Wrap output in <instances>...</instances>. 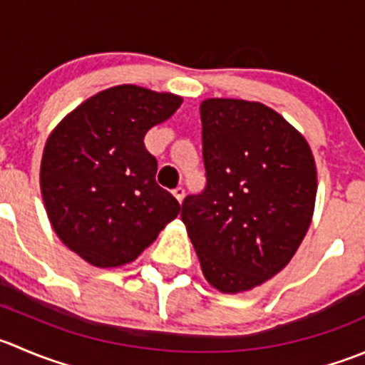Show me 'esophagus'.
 <instances>
[{"label":"esophagus","mask_w":365,"mask_h":365,"mask_svg":"<svg viewBox=\"0 0 365 365\" xmlns=\"http://www.w3.org/2000/svg\"><path fill=\"white\" fill-rule=\"evenodd\" d=\"M173 196H175L176 200H178L180 203H182L183 197H185V189H183V187H176V189L173 190Z\"/></svg>","instance_id":"obj_1"}]
</instances>
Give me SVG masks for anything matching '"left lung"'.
I'll list each match as a JSON object with an SVG mask.
<instances>
[{"label":"left lung","mask_w":365,"mask_h":365,"mask_svg":"<svg viewBox=\"0 0 365 365\" xmlns=\"http://www.w3.org/2000/svg\"><path fill=\"white\" fill-rule=\"evenodd\" d=\"M200 112L207 187L183 200L182 221L208 284L235 294L294 257L314 215L316 162L305 137L265 105L212 98Z\"/></svg>","instance_id":"left-lung-1"}]
</instances>
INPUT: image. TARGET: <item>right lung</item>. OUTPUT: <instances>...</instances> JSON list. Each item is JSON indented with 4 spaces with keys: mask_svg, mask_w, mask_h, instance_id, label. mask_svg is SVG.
I'll return each mask as SVG.
<instances>
[{
    "mask_svg": "<svg viewBox=\"0 0 365 365\" xmlns=\"http://www.w3.org/2000/svg\"><path fill=\"white\" fill-rule=\"evenodd\" d=\"M182 98L118 85L67 114L48 137L41 190L58 239L96 267L135 260L180 214L155 180L144 135L171 118Z\"/></svg>",
    "mask_w": 365,
    "mask_h": 365,
    "instance_id": "add662e5",
    "label": "right lung"
}]
</instances>
